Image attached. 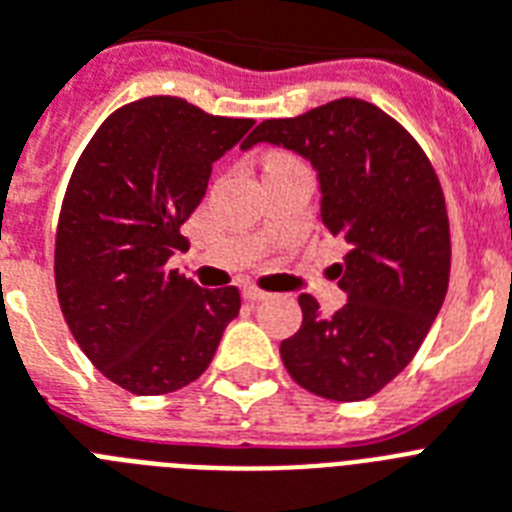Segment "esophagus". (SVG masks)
Segmentation results:
<instances>
[{"instance_id":"obj_1","label":"esophagus","mask_w":512,"mask_h":512,"mask_svg":"<svg viewBox=\"0 0 512 512\" xmlns=\"http://www.w3.org/2000/svg\"><path fill=\"white\" fill-rule=\"evenodd\" d=\"M243 298L251 303H259V301H266V298H269V293H264V290H259V287L248 285V287H243Z\"/></svg>"}]
</instances>
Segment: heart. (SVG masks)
I'll return each instance as SVG.
<instances>
[{
	"label": "heart",
	"mask_w": 512,
	"mask_h": 512,
	"mask_svg": "<svg viewBox=\"0 0 512 512\" xmlns=\"http://www.w3.org/2000/svg\"><path fill=\"white\" fill-rule=\"evenodd\" d=\"M282 159H290V156H287V154H282V151H272V154H266V164L282 162Z\"/></svg>",
	"instance_id": "1"
}]
</instances>
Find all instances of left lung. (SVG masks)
<instances>
[{"mask_svg": "<svg viewBox=\"0 0 512 512\" xmlns=\"http://www.w3.org/2000/svg\"><path fill=\"white\" fill-rule=\"evenodd\" d=\"M259 141L311 159L324 230L350 246L335 264L348 303L324 316L303 293V324L282 340V363L319 398H371L413 361L450 285V219L437 172L395 117L363 99L264 120L243 149Z\"/></svg>", "mask_w": 512, "mask_h": 512, "instance_id": "left-lung-1", "label": "left lung"}]
</instances>
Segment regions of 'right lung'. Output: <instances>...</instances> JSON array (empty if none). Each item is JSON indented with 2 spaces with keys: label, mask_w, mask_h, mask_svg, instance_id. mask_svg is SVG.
Instances as JSON below:
<instances>
[{
  "label": "right lung",
  "mask_w": 512,
  "mask_h": 512,
  "mask_svg": "<svg viewBox=\"0 0 512 512\" xmlns=\"http://www.w3.org/2000/svg\"><path fill=\"white\" fill-rule=\"evenodd\" d=\"M251 128V117L146 96L114 109L75 164L54 240L59 308L122 390L167 395L196 382L238 316V287L204 290L167 261L188 248L180 227L214 162Z\"/></svg>",
  "instance_id": "right-lung-1"
}]
</instances>
